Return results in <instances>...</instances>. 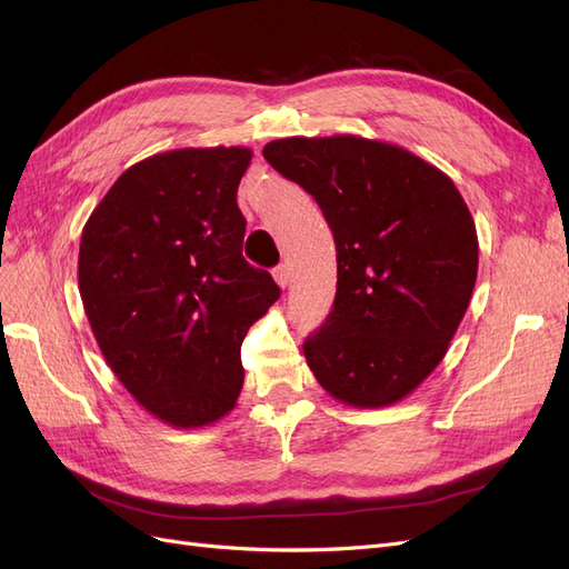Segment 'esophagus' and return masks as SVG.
Returning <instances> with one entry per match:
<instances>
[{
  "mask_svg": "<svg viewBox=\"0 0 569 569\" xmlns=\"http://www.w3.org/2000/svg\"><path fill=\"white\" fill-rule=\"evenodd\" d=\"M272 278H274V282H278L282 289L291 282V272H289V266H278L272 270Z\"/></svg>",
  "mask_w": 569,
  "mask_h": 569,
  "instance_id": "34e87169",
  "label": "esophagus"
}]
</instances>
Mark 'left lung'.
<instances>
[{
    "instance_id": "obj_1",
    "label": "left lung",
    "mask_w": 569,
    "mask_h": 569,
    "mask_svg": "<svg viewBox=\"0 0 569 569\" xmlns=\"http://www.w3.org/2000/svg\"><path fill=\"white\" fill-rule=\"evenodd\" d=\"M266 161L311 194L335 234L332 313L303 343L320 387L353 408L416 391L449 351L477 282L479 242L453 180L358 134L284 137Z\"/></svg>"
}]
</instances>
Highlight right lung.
<instances>
[{"mask_svg": "<svg viewBox=\"0 0 569 569\" xmlns=\"http://www.w3.org/2000/svg\"><path fill=\"white\" fill-rule=\"evenodd\" d=\"M249 147H184L130 166L80 237L78 287L109 368L149 416L213 425L244 385L239 347L280 299L244 261L237 187Z\"/></svg>", "mask_w": 569, "mask_h": 569, "instance_id": "right-lung-1", "label": "right lung"}]
</instances>
